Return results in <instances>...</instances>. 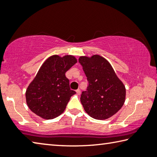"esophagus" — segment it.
I'll use <instances>...</instances> for the list:
<instances>
[{"instance_id": "obj_1", "label": "esophagus", "mask_w": 157, "mask_h": 157, "mask_svg": "<svg viewBox=\"0 0 157 157\" xmlns=\"http://www.w3.org/2000/svg\"><path fill=\"white\" fill-rule=\"evenodd\" d=\"M76 93H77V94H78V95H80V94H81L80 90H79V89H77V90H76Z\"/></svg>"}]
</instances>
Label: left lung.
<instances>
[{
  "instance_id": "left-lung-1",
  "label": "left lung",
  "mask_w": 157,
  "mask_h": 157,
  "mask_svg": "<svg viewBox=\"0 0 157 157\" xmlns=\"http://www.w3.org/2000/svg\"><path fill=\"white\" fill-rule=\"evenodd\" d=\"M82 66L89 82L82 91L80 101L85 111L97 120H105L121 109L125 101L126 89L108 61L99 55L81 56Z\"/></svg>"
}]
</instances>
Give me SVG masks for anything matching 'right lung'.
I'll return each instance as SVG.
<instances>
[{"mask_svg":"<svg viewBox=\"0 0 157 157\" xmlns=\"http://www.w3.org/2000/svg\"><path fill=\"white\" fill-rule=\"evenodd\" d=\"M77 62L70 55H54L45 61L26 89V103L33 113L50 120L64 111L71 97L76 94L70 89L65 73Z\"/></svg>","mask_w":157,"mask_h":157,"instance_id":"right-lung-1","label":"right lung"}]
</instances>
